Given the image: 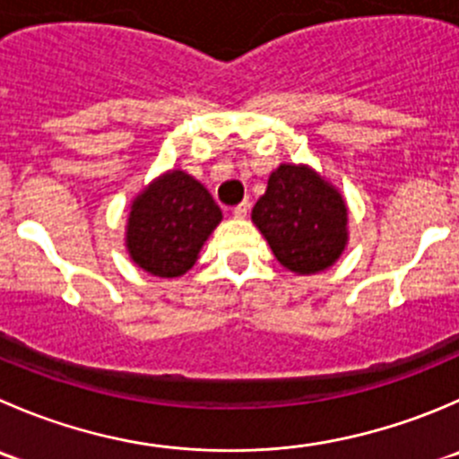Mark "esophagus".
Instances as JSON below:
<instances>
[{
	"label": "esophagus",
	"instance_id": "esophagus-1",
	"mask_svg": "<svg viewBox=\"0 0 459 459\" xmlns=\"http://www.w3.org/2000/svg\"><path fill=\"white\" fill-rule=\"evenodd\" d=\"M248 215V204L244 202V204H239V206H235L233 208V217L235 220H244V217Z\"/></svg>",
	"mask_w": 459,
	"mask_h": 459
}]
</instances>
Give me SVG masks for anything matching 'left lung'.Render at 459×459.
<instances>
[{
	"instance_id": "left-lung-1",
	"label": "left lung",
	"mask_w": 459,
	"mask_h": 459,
	"mask_svg": "<svg viewBox=\"0 0 459 459\" xmlns=\"http://www.w3.org/2000/svg\"><path fill=\"white\" fill-rule=\"evenodd\" d=\"M275 260L296 275L327 271L348 247V204L307 163H280L251 212Z\"/></svg>"
}]
</instances>
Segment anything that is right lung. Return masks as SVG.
<instances>
[{"label": "right lung", "mask_w": 459, "mask_h": 459, "mask_svg": "<svg viewBox=\"0 0 459 459\" xmlns=\"http://www.w3.org/2000/svg\"><path fill=\"white\" fill-rule=\"evenodd\" d=\"M220 221V206L195 177L168 170L132 199L126 248L145 273L179 278L193 269Z\"/></svg>", "instance_id": "right-lung-1"}]
</instances>
